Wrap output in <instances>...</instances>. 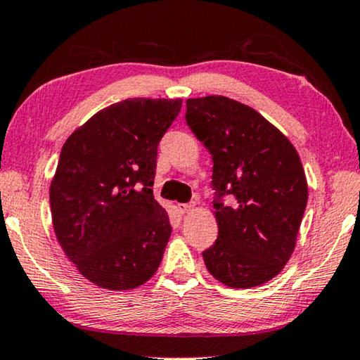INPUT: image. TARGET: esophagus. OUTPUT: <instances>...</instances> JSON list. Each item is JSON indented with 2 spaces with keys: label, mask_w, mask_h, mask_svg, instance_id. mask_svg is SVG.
<instances>
[{
  "label": "esophagus",
  "mask_w": 360,
  "mask_h": 360,
  "mask_svg": "<svg viewBox=\"0 0 360 360\" xmlns=\"http://www.w3.org/2000/svg\"><path fill=\"white\" fill-rule=\"evenodd\" d=\"M195 208V203L194 202H189V203H181L179 205V210L181 213H191L192 210Z\"/></svg>",
  "instance_id": "obj_1"
}]
</instances>
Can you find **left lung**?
<instances>
[{
    "label": "left lung",
    "instance_id": "left-lung-1",
    "mask_svg": "<svg viewBox=\"0 0 360 360\" xmlns=\"http://www.w3.org/2000/svg\"><path fill=\"white\" fill-rule=\"evenodd\" d=\"M186 121L212 153L218 238L203 250L208 271L229 288H254L288 264L307 179L286 136L250 106L221 95L189 98ZM231 195L233 206L222 197Z\"/></svg>",
    "mask_w": 360,
    "mask_h": 360
}]
</instances>
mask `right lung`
<instances>
[{"instance_id": "obj_1", "label": "right lung", "mask_w": 360, "mask_h": 360, "mask_svg": "<svg viewBox=\"0 0 360 360\" xmlns=\"http://www.w3.org/2000/svg\"><path fill=\"white\" fill-rule=\"evenodd\" d=\"M181 106V98L122 100L64 142L50 187L53 228L96 286L126 291L158 270L171 224L153 197L157 150Z\"/></svg>"}]
</instances>
